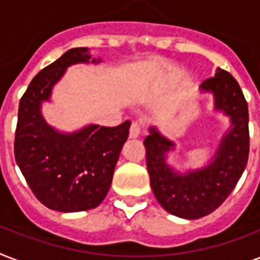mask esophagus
Returning a JSON list of instances; mask_svg holds the SVG:
<instances>
[{"label": "esophagus", "mask_w": 260, "mask_h": 260, "mask_svg": "<svg viewBox=\"0 0 260 260\" xmlns=\"http://www.w3.org/2000/svg\"><path fill=\"white\" fill-rule=\"evenodd\" d=\"M139 135H140V124L138 121H134L129 128V138L138 139Z\"/></svg>", "instance_id": "34e87169"}]
</instances>
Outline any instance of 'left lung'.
Returning <instances> with one entry per match:
<instances>
[{
	"label": "left lung",
	"instance_id": "8db88e82",
	"mask_svg": "<svg viewBox=\"0 0 260 260\" xmlns=\"http://www.w3.org/2000/svg\"><path fill=\"white\" fill-rule=\"evenodd\" d=\"M200 93L212 94L213 110L230 117L231 122L208 165L178 170L167 162L177 150L175 142L154 126L144 139L155 197L166 212L186 220L208 216L225 201L242 177L250 152L248 105L238 81L217 69L213 78L200 86Z\"/></svg>",
	"mask_w": 260,
	"mask_h": 260
}]
</instances>
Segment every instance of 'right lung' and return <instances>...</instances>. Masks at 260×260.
<instances>
[{
	"label": "right lung",
	"mask_w": 260,
	"mask_h": 260,
	"mask_svg": "<svg viewBox=\"0 0 260 260\" xmlns=\"http://www.w3.org/2000/svg\"><path fill=\"white\" fill-rule=\"evenodd\" d=\"M89 48H71L39 73L20 100L14 158L43 205L63 213L97 208L109 191L129 121L114 128L89 124L63 132L50 125L42 105L73 64H98Z\"/></svg>",
	"instance_id": "obj_1"
}]
</instances>
